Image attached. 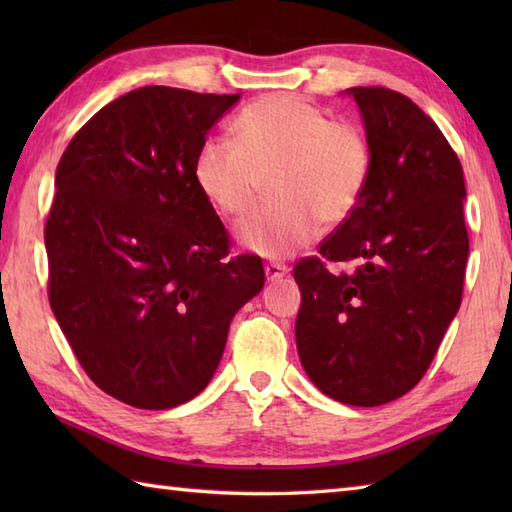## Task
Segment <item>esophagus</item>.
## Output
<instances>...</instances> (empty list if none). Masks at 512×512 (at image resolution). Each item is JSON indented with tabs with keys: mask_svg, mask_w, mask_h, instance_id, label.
<instances>
[{
	"mask_svg": "<svg viewBox=\"0 0 512 512\" xmlns=\"http://www.w3.org/2000/svg\"><path fill=\"white\" fill-rule=\"evenodd\" d=\"M264 270H266V277H268L270 281H277V279H281V277H284V275L288 273V266H286V264L270 262V264L264 266Z\"/></svg>",
	"mask_w": 512,
	"mask_h": 512,
	"instance_id": "34e87169",
	"label": "esophagus"
}]
</instances>
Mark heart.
<instances>
[{
	"label": "heart",
	"instance_id": "obj_1",
	"mask_svg": "<svg viewBox=\"0 0 512 512\" xmlns=\"http://www.w3.org/2000/svg\"><path fill=\"white\" fill-rule=\"evenodd\" d=\"M233 138H209L193 160L200 193L226 217L246 215L268 178L270 200L239 226V242L264 257L308 246L321 224L339 226L372 178V145L350 121H336L301 96L268 94L248 103Z\"/></svg>",
	"mask_w": 512,
	"mask_h": 512
}]
</instances>
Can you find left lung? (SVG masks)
<instances>
[{
  "label": "left lung",
  "instance_id": "obj_1",
  "mask_svg": "<svg viewBox=\"0 0 512 512\" xmlns=\"http://www.w3.org/2000/svg\"><path fill=\"white\" fill-rule=\"evenodd\" d=\"M372 145L361 204L295 266L301 365L325 396L378 407L420 383L462 303V165L405 94L350 88ZM328 261H352L330 274Z\"/></svg>",
  "mask_w": 512,
  "mask_h": 512
}]
</instances>
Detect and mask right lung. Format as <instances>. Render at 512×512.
<instances>
[{
  "label": "right lung",
  "instance_id": "obj_1",
  "mask_svg": "<svg viewBox=\"0 0 512 512\" xmlns=\"http://www.w3.org/2000/svg\"><path fill=\"white\" fill-rule=\"evenodd\" d=\"M239 94L147 85L96 112L63 151L43 239L48 299L76 361L138 409L198 396L235 312L264 288L193 178Z\"/></svg>",
  "mask_w": 512,
  "mask_h": 512
}]
</instances>
